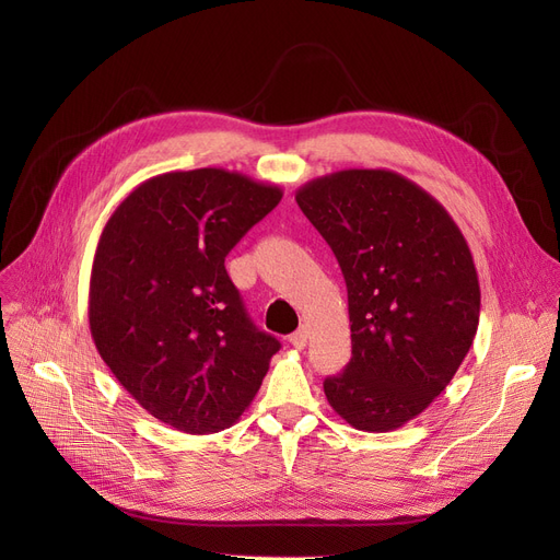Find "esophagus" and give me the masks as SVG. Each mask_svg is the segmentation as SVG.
Listing matches in <instances>:
<instances>
[{"instance_id":"34e87169","label":"esophagus","mask_w":560,"mask_h":560,"mask_svg":"<svg viewBox=\"0 0 560 560\" xmlns=\"http://www.w3.org/2000/svg\"><path fill=\"white\" fill-rule=\"evenodd\" d=\"M290 342H292V347L304 349L306 342H308V331H306V327H300L295 334H292V336H290Z\"/></svg>"}]
</instances>
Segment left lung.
<instances>
[{"label":"left lung","mask_w":560,"mask_h":560,"mask_svg":"<svg viewBox=\"0 0 560 560\" xmlns=\"http://www.w3.org/2000/svg\"><path fill=\"white\" fill-rule=\"evenodd\" d=\"M295 199L347 283L351 361L325 378V395L359 431L399 429L447 388L472 347V252L445 206L390 170H340Z\"/></svg>","instance_id":"left-lung-1"}]
</instances>
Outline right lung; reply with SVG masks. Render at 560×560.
I'll list each match as a JSON object with an SVG mask.
<instances>
[{"label":"right lung","mask_w":560,"mask_h":560,"mask_svg":"<svg viewBox=\"0 0 560 560\" xmlns=\"http://www.w3.org/2000/svg\"><path fill=\"white\" fill-rule=\"evenodd\" d=\"M279 186L199 167L152 176L108 218L88 319L104 363L156 420L215 433L243 416L281 342L258 331L224 258Z\"/></svg>","instance_id":"right-lung-1"}]
</instances>
